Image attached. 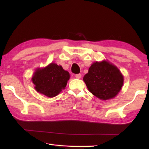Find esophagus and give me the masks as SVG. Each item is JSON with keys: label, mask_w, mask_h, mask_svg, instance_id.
<instances>
[{"label": "esophagus", "mask_w": 149, "mask_h": 149, "mask_svg": "<svg viewBox=\"0 0 149 149\" xmlns=\"http://www.w3.org/2000/svg\"><path fill=\"white\" fill-rule=\"evenodd\" d=\"M81 76H82V75H81V74H80L75 75V77H76L77 79H81Z\"/></svg>", "instance_id": "34e87169"}]
</instances>
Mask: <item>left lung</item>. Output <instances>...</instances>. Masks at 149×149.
<instances>
[{
  "label": "left lung",
  "mask_w": 149,
  "mask_h": 149,
  "mask_svg": "<svg viewBox=\"0 0 149 149\" xmlns=\"http://www.w3.org/2000/svg\"><path fill=\"white\" fill-rule=\"evenodd\" d=\"M123 79L120 70L106 60L93 63L83 77L88 90L103 100L113 99L118 94Z\"/></svg>",
  "instance_id": "1"
}]
</instances>
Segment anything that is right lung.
<instances>
[{
    "mask_svg": "<svg viewBox=\"0 0 149 149\" xmlns=\"http://www.w3.org/2000/svg\"><path fill=\"white\" fill-rule=\"evenodd\" d=\"M70 75L61 65L51 63L43 68H38L31 81L39 93L50 98L54 97L64 90Z\"/></svg>",
    "mask_w": 149,
    "mask_h": 149,
    "instance_id": "1",
    "label": "right lung"
}]
</instances>
